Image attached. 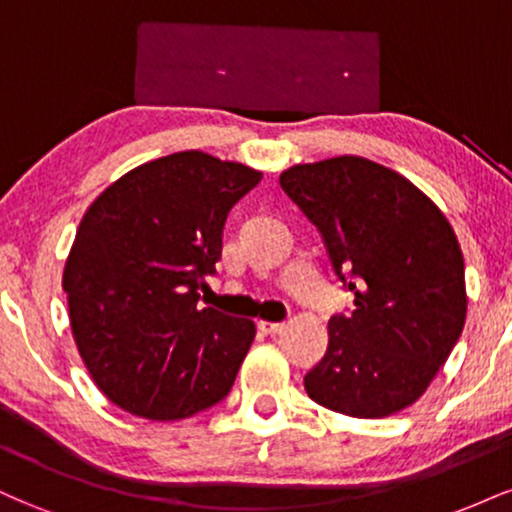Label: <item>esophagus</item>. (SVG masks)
<instances>
[{
  "mask_svg": "<svg viewBox=\"0 0 512 512\" xmlns=\"http://www.w3.org/2000/svg\"><path fill=\"white\" fill-rule=\"evenodd\" d=\"M260 330L264 334H279L284 330V322H269V320H260Z\"/></svg>",
  "mask_w": 512,
  "mask_h": 512,
  "instance_id": "obj_1",
  "label": "esophagus"
}]
</instances>
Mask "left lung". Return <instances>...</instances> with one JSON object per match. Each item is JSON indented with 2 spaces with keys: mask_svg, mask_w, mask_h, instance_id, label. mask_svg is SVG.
<instances>
[{
  "mask_svg": "<svg viewBox=\"0 0 512 512\" xmlns=\"http://www.w3.org/2000/svg\"><path fill=\"white\" fill-rule=\"evenodd\" d=\"M279 182L356 296L354 313L330 320V346L305 375V392L356 419L407 409L467 320L464 257L450 221L414 182L361 156L298 163Z\"/></svg>",
  "mask_w": 512,
  "mask_h": 512,
  "instance_id": "obj_1",
  "label": "left lung"
}]
</instances>
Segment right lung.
<instances>
[{
	"label": "right lung",
	"instance_id": "1",
	"mask_svg": "<svg viewBox=\"0 0 512 512\" xmlns=\"http://www.w3.org/2000/svg\"><path fill=\"white\" fill-rule=\"evenodd\" d=\"M262 180L236 161L178 151L93 199L64 264L72 337L110 402L180 421L231 392L255 322L199 303L228 211Z\"/></svg>",
	"mask_w": 512,
	"mask_h": 512
}]
</instances>
